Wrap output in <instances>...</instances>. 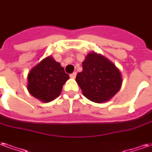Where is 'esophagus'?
I'll use <instances>...</instances> for the list:
<instances>
[{
  "label": "esophagus",
  "mask_w": 152,
  "mask_h": 152,
  "mask_svg": "<svg viewBox=\"0 0 152 152\" xmlns=\"http://www.w3.org/2000/svg\"><path fill=\"white\" fill-rule=\"evenodd\" d=\"M76 75H77V73H76V72H74L73 74H71V75H70V77H72V78H75Z\"/></svg>",
  "instance_id": "1"
}]
</instances>
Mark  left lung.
<instances>
[{
    "mask_svg": "<svg viewBox=\"0 0 152 152\" xmlns=\"http://www.w3.org/2000/svg\"><path fill=\"white\" fill-rule=\"evenodd\" d=\"M76 82L87 99L95 103H103L119 91L122 78L113 63L93 52L86 56L83 71L77 75Z\"/></svg>",
    "mask_w": 152,
    "mask_h": 152,
    "instance_id": "8db88e82",
    "label": "left lung"
}]
</instances>
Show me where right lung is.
<instances>
[{
	"instance_id": "right-lung-1",
	"label": "right lung",
	"mask_w": 152,
	"mask_h": 152,
	"mask_svg": "<svg viewBox=\"0 0 152 152\" xmlns=\"http://www.w3.org/2000/svg\"><path fill=\"white\" fill-rule=\"evenodd\" d=\"M69 78L61 64L52 56H48L29 72L27 90L40 101L50 102L60 96L63 85Z\"/></svg>"
}]
</instances>
